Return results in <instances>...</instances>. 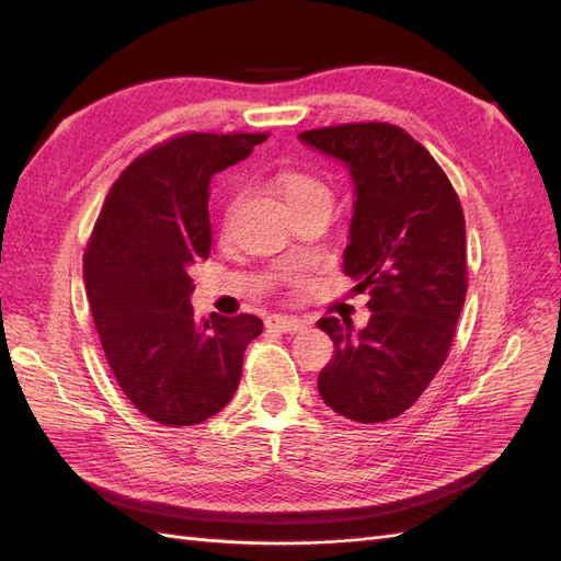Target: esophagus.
<instances>
[{
	"mask_svg": "<svg viewBox=\"0 0 561 561\" xmlns=\"http://www.w3.org/2000/svg\"><path fill=\"white\" fill-rule=\"evenodd\" d=\"M266 325L274 328L278 332H299L307 328V320H301L297 316H283V313H274L266 318Z\"/></svg>",
	"mask_w": 561,
	"mask_h": 561,
	"instance_id": "1",
	"label": "esophagus"
}]
</instances>
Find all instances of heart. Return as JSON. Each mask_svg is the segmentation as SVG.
Listing matches in <instances>:
<instances>
[{
  "mask_svg": "<svg viewBox=\"0 0 561 561\" xmlns=\"http://www.w3.org/2000/svg\"><path fill=\"white\" fill-rule=\"evenodd\" d=\"M274 184L293 213L301 208H311V206H330L332 201L330 186L309 171H283L276 175ZM236 201L239 198L233 196V201L227 206V219L233 213Z\"/></svg>",
  "mask_w": 561,
  "mask_h": 561,
  "instance_id": "1",
  "label": "heart"
}]
</instances>
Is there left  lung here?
Wrapping results in <instances>:
<instances>
[{"label": "left lung", "instance_id": "obj_1", "mask_svg": "<svg viewBox=\"0 0 561 561\" xmlns=\"http://www.w3.org/2000/svg\"><path fill=\"white\" fill-rule=\"evenodd\" d=\"M299 140L344 161L355 184L346 276L367 293V328L320 318L334 342L320 398L358 423L396 419L447 360L468 293L466 219L449 178L410 133L367 122L313 128Z\"/></svg>", "mask_w": 561, "mask_h": 561}]
</instances>
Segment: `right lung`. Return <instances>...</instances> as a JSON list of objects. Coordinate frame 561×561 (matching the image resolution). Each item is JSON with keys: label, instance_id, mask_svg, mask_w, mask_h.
<instances>
[{"label": "right lung", "instance_id": "right-lung-1", "mask_svg": "<svg viewBox=\"0 0 561 561\" xmlns=\"http://www.w3.org/2000/svg\"><path fill=\"white\" fill-rule=\"evenodd\" d=\"M268 133H182L116 178L83 252V283L124 396L163 426L222 412L264 322L241 313L196 322L190 271L210 254V180Z\"/></svg>", "mask_w": 561, "mask_h": 561}]
</instances>
